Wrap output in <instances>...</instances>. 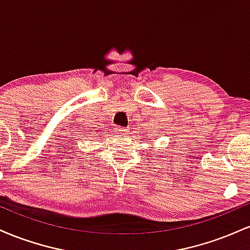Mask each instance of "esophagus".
<instances>
[{
    "mask_svg": "<svg viewBox=\"0 0 250 250\" xmlns=\"http://www.w3.org/2000/svg\"><path fill=\"white\" fill-rule=\"evenodd\" d=\"M115 130H116L117 134H128L129 129L125 128V127H116Z\"/></svg>",
    "mask_w": 250,
    "mask_h": 250,
    "instance_id": "obj_1",
    "label": "esophagus"
}]
</instances>
